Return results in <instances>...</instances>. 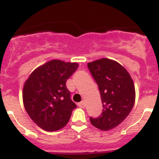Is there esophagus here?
<instances>
[{"mask_svg": "<svg viewBox=\"0 0 159 159\" xmlns=\"http://www.w3.org/2000/svg\"><path fill=\"white\" fill-rule=\"evenodd\" d=\"M78 106L80 107H82V108L85 107V102H84V101H81L80 102H79L78 103Z\"/></svg>", "mask_w": 159, "mask_h": 159, "instance_id": "esophagus-1", "label": "esophagus"}]
</instances>
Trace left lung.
Wrapping results in <instances>:
<instances>
[{"instance_id":"obj_1","label":"left lung","mask_w":159,"mask_h":159,"mask_svg":"<svg viewBox=\"0 0 159 159\" xmlns=\"http://www.w3.org/2000/svg\"><path fill=\"white\" fill-rule=\"evenodd\" d=\"M88 69L98 84L102 103L99 117H90L94 127L109 130L128 116L135 100L134 82L128 71L115 60L102 58L88 63Z\"/></svg>"}]
</instances>
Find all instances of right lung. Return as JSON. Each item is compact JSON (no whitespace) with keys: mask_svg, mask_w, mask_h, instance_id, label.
<instances>
[{"mask_svg":"<svg viewBox=\"0 0 159 159\" xmlns=\"http://www.w3.org/2000/svg\"><path fill=\"white\" fill-rule=\"evenodd\" d=\"M77 63L52 60L31 73L23 88V102L32 120L46 131L63 128L76 105L66 81L76 71Z\"/></svg>","mask_w":159,"mask_h":159,"instance_id":"right-lung-1","label":"right lung"}]
</instances>
